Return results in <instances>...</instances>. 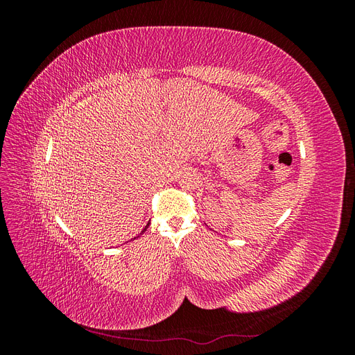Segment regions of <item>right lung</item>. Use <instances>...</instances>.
Wrapping results in <instances>:
<instances>
[{
    "mask_svg": "<svg viewBox=\"0 0 355 355\" xmlns=\"http://www.w3.org/2000/svg\"><path fill=\"white\" fill-rule=\"evenodd\" d=\"M146 228H148V227H145V230H144V231H142V232H145V231H146Z\"/></svg>",
    "mask_w": 355,
    "mask_h": 355,
    "instance_id": "add662e5",
    "label": "right lung"
}]
</instances>
